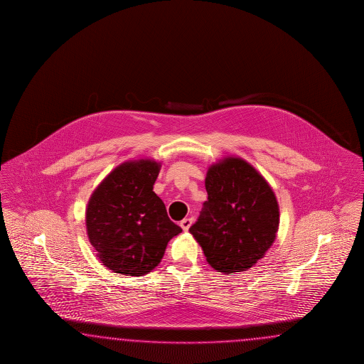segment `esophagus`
Returning <instances> with one entry per match:
<instances>
[{
    "mask_svg": "<svg viewBox=\"0 0 364 364\" xmlns=\"http://www.w3.org/2000/svg\"><path fill=\"white\" fill-rule=\"evenodd\" d=\"M192 219L191 218H187V219H183L181 223H180V225H181V228L184 230V231L187 232L189 228H191V225H192Z\"/></svg>",
    "mask_w": 364,
    "mask_h": 364,
    "instance_id": "obj_1",
    "label": "esophagus"
}]
</instances>
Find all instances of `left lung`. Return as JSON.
<instances>
[{"instance_id": "obj_1", "label": "left lung", "mask_w": 364, "mask_h": 364, "mask_svg": "<svg viewBox=\"0 0 364 364\" xmlns=\"http://www.w3.org/2000/svg\"><path fill=\"white\" fill-rule=\"evenodd\" d=\"M208 200L189 228L208 264L227 275L254 267L276 239L275 193L254 166L228 156L208 168Z\"/></svg>"}]
</instances>
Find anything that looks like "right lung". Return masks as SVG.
<instances>
[{
    "mask_svg": "<svg viewBox=\"0 0 364 364\" xmlns=\"http://www.w3.org/2000/svg\"><path fill=\"white\" fill-rule=\"evenodd\" d=\"M160 163L141 159L116 166L89 198L87 233L101 263L113 272L143 276L161 262L183 231L154 192Z\"/></svg>",
    "mask_w": 364,
    "mask_h": 364,
    "instance_id": "add662e5",
    "label": "right lung"
}]
</instances>
